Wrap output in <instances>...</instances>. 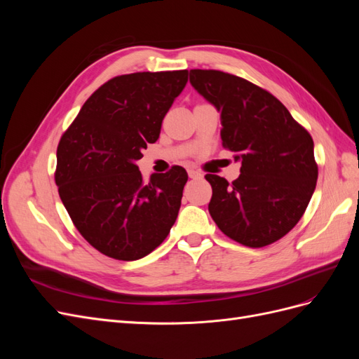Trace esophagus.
Returning a JSON list of instances; mask_svg holds the SVG:
<instances>
[{"instance_id": "esophagus-1", "label": "esophagus", "mask_w": 359, "mask_h": 359, "mask_svg": "<svg viewBox=\"0 0 359 359\" xmlns=\"http://www.w3.org/2000/svg\"><path fill=\"white\" fill-rule=\"evenodd\" d=\"M189 177H190L191 180H198V178L202 177V173L198 172V170H194V169H190V170H189Z\"/></svg>"}]
</instances>
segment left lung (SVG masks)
I'll return each mask as SVG.
<instances>
[{"mask_svg": "<svg viewBox=\"0 0 359 359\" xmlns=\"http://www.w3.org/2000/svg\"><path fill=\"white\" fill-rule=\"evenodd\" d=\"M190 83L220 112L223 147L241 161V175L232 182L205 175L212 187V220L247 247L278 241L299 222L316 189L310 133L273 94L240 76L194 69Z\"/></svg>", "mask_w": 359, "mask_h": 359, "instance_id": "obj_1", "label": "left lung"}]
</instances>
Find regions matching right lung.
Instances as JSON below:
<instances>
[{
    "label": "right lung",
    "instance_id": "obj_1",
    "mask_svg": "<svg viewBox=\"0 0 359 359\" xmlns=\"http://www.w3.org/2000/svg\"><path fill=\"white\" fill-rule=\"evenodd\" d=\"M187 70L139 72L103 83L57 148L55 182L76 229L100 253L137 260L170 232L189 180L181 166L142 180L136 161L158 139Z\"/></svg>",
    "mask_w": 359,
    "mask_h": 359
}]
</instances>
